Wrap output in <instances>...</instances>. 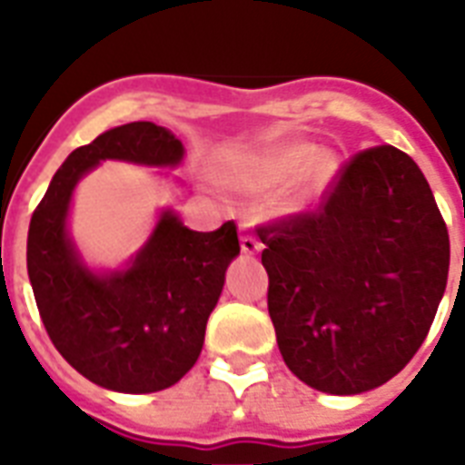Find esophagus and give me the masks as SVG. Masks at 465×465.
Instances as JSON below:
<instances>
[{
  "instance_id": "esophagus-1",
  "label": "esophagus",
  "mask_w": 465,
  "mask_h": 465,
  "mask_svg": "<svg viewBox=\"0 0 465 465\" xmlns=\"http://www.w3.org/2000/svg\"><path fill=\"white\" fill-rule=\"evenodd\" d=\"M262 243L258 241V236H255L253 232H248V229H241V251L246 255H255L261 253Z\"/></svg>"
}]
</instances>
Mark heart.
I'll use <instances>...</instances> for the list:
<instances>
[{"instance_id":"b5f03b06","label":"heart","mask_w":465,"mask_h":465,"mask_svg":"<svg viewBox=\"0 0 465 465\" xmlns=\"http://www.w3.org/2000/svg\"><path fill=\"white\" fill-rule=\"evenodd\" d=\"M338 156L331 149H321L313 142H282L265 149L241 168L239 183L248 190L280 188L302 173V188L294 204H304L323 193L338 175Z\"/></svg>"}]
</instances>
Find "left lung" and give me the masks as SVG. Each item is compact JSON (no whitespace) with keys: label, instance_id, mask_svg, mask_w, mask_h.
I'll list each match as a JSON object with an SVG mask.
<instances>
[{"label":"left lung","instance_id":"8db88e82","mask_svg":"<svg viewBox=\"0 0 465 465\" xmlns=\"http://www.w3.org/2000/svg\"><path fill=\"white\" fill-rule=\"evenodd\" d=\"M268 311L292 374L332 396L381 386L425 342L449 277V232L401 149H364L318 210L261 226Z\"/></svg>","mask_w":465,"mask_h":465}]
</instances>
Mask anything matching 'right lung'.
Wrapping results in <instances>:
<instances>
[{
    "instance_id": "add662e5",
    "label": "right lung",
    "mask_w": 465,
    "mask_h": 465,
    "mask_svg": "<svg viewBox=\"0 0 465 465\" xmlns=\"http://www.w3.org/2000/svg\"><path fill=\"white\" fill-rule=\"evenodd\" d=\"M183 154L166 127H113L67 156L28 226V277L47 335L79 374L118 393L163 391L193 369L226 268L241 251L239 233L233 222L193 232L166 210L127 268L96 272L69 239V203L101 161L173 168Z\"/></svg>"
}]
</instances>
